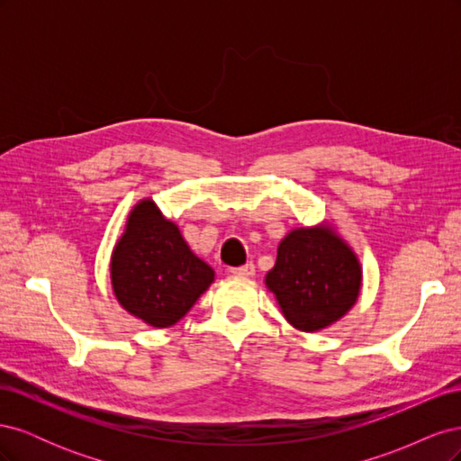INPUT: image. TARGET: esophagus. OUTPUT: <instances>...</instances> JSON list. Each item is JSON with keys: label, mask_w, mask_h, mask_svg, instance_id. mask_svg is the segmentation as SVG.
Wrapping results in <instances>:
<instances>
[{"label": "esophagus", "mask_w": 461, "mask_h": 461, "mask_svg": "<svg viewBox=\"0 0 461 461\" xmlns=\"http://www.w3.org/2000/svg\"><path fill=\"white\" fill-rule=\"evenodd\" d=\"M230 273H232L234 276H244V278H249V276H254V275H256V267H254V263H246V265H242V267H234V269H230Z\"/></svg>", "instance_id": "34e87169"}]
</instances>
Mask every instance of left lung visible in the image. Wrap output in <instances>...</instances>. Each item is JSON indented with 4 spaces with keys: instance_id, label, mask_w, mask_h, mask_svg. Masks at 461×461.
<instances>
[{
    "instance_id": "8db88e82",
    "label": "left lung",
    "mask_w": 461,
    "mask_h": 461,
    "mask_svg": "<svg viewBox=\"0 0 461 461\" xmlns=\"http://www.w3.org/2000/svg\"><path fill=\"white\" fill-rule=\"evenodd\" d=\"M361 263L329 222L290 230L276 248L275 267L265 276L288 323L317 332L354 308L361 290Z\"/></svg>"
}]
</instances>
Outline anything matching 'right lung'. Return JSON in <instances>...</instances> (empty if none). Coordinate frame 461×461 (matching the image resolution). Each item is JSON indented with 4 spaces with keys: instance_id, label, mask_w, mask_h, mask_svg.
Returning <instances> with one entry per match:
<instances>
[{
    "instance_id": "obj_1",
    "label": "right lung",
    "mask_w": 461,
    "mask_h": 461,
    "mask_svg": "<svg viewBox=\"0 0 461 461\" xmlns=\"http://www.w3.org/2000/svg\"><path fill=\"white\" fill-rule=\"evenodd\" d=\"M117 302L156 329L176 325L215 281V271L192 252L156 202L140 200L111 254Z\"/></svg>"
}]
</instances>
